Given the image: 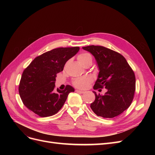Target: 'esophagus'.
<instances>
[{"label": "esophagus", "mask_w": 155, "mask_h": 155, "mask_svg": "<svg viewBox=\"0 0 155 155\" xmlns=\"http://www.w3.org/2000/svg\"><path fill=\"white\" fill-rule=\"evenodd\" d=\"M76 92H79V93H81V94L85 93V91H81V90H78V89H77V90H76Z\"/></svg>", "instance_id": "esophagus-1"}]
</instances>
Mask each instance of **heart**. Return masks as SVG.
Returning <instances> with one entry per match:
<instances>
[{"label":"heart","instance_id":"heart-1","mask_svg":"<svg viewBox=\"0 0 155 155\" xmlns=\"http://www.w3.org/2000/svg\"><path fill=\"white\" fill-rule=\"evenodd\" d=\"M78 60L79 63L82 65L87 62L88 61L92 60V56L88 53H81L78 56ZM92 78L91 76H86L83 77L76 78L73 79L72 84L73 85L79 88H86L88 87V85L92 83Z\"/></svg>","mask_w":155,"mask_h":155}]
</instances>
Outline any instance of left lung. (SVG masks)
<instances>
[{
  "mask_svg": "<svg viewBox=\"0 0 155 155\" xmlns=\"http://www.w3.org/2000/svg\"><path fill=\"white\" fill-rule=\"evenodd\" d=\"M83 49L94 55L99 68L94 89L107 90L104 95L93 92L96 98L91 108L97 116L105 118L120 115L133 100L136 78L133 69L122 55L104 46L91 45Z\"/></svg>",
  "mask_w": 155,
  "mask_h": 155,
  "instance_id": "obj_1",
  "label": "left lung"
}]
</instances>
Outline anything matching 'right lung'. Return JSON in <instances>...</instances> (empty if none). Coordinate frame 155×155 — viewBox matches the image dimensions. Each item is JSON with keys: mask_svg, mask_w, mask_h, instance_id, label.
<instances>
[{"mask_svg": "<svg viewBox=\"0 0 155 155\" xmlns=\"http://www.w3.org/2000/svg\"><path fill=\"white\" fill-rule=\"evenodd\" d=\"M79 47L58 48L37 56L22 72L18 92L28 109L41 117L54 115L61 109L68 94L74 88L55 90L56 74L63 70L65 63L76 55Z\"/></svg>", "mask_w": 155, "mask_h": 155, "instance_id": "add662e5", "label": "right lung"}]
</instances>
